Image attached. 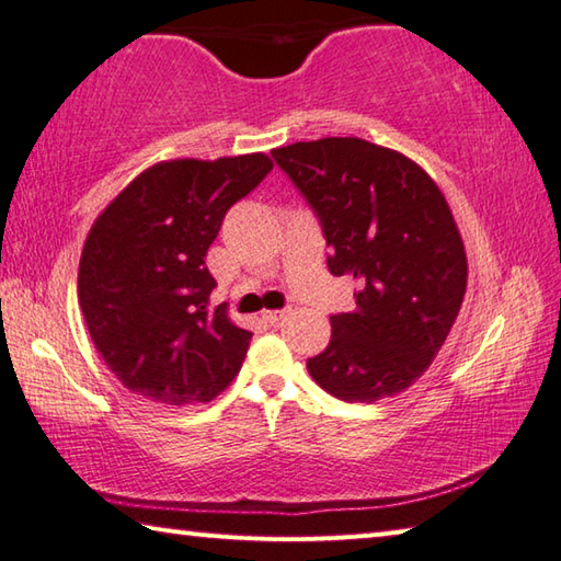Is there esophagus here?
<instances>
[{
  "label": "esophagus",
  "mask_w": 561,
  "mask_h": 561,
  "mask_svg": "<svg viewBox=\"0 0 561 561\" xmlns=\"http://www.w3.org/2000/svg\"><path fill=\"white\" fill-rule=\"evenodd\" d=\"M284 317H287V311H282V309H272V311H264V314H262V319L267 321V324H272V327L279 324Z\"/></svg>",
  "instance_id": "34e87169"
}]
</instances>
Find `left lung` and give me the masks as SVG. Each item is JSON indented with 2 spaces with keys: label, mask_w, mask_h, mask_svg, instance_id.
Wrapping results in <instances>:
<instances>
[{
  "label": "left lung",
  "mask_w": 561,
  "mask_h": 561,
  "mask_svg": "<svg viewBox=\"0 0 561 561\" xmlns=\"http://www.w3.org/2000/svg\"><path fill=\"white\" fill-rule=\"evenodd\" d=\"M314 207L329 272L358 282L356 309L331 317V341L307 360L348 403L403 393L448 339L468 289L453 210L425 170L364 138H319L272 150Z\"/></svg>",
  "instance_id": "8db88e82"
}]
</instances>
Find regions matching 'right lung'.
Returning <instances> with one entry per match:
<instances>
[{
  "instance_id": "1",
  "label": "right lung",
  "mask_w": 561,
  "mask_h": 561,
  "mask_svg": "<svg viewBox=\"0 0 561 561\" xmlns=\"http://www.w3.org/2000/svg\"><path fill=\"white\" fill-rule=\"evenodd\" d=\"M272 170L264 153L175 158L146 168L83 242L79 307L93 346L130 393L197 405L240 374L252 331L210 307L207 250L230 207Z\"/></svg>"
}]
</instances>
